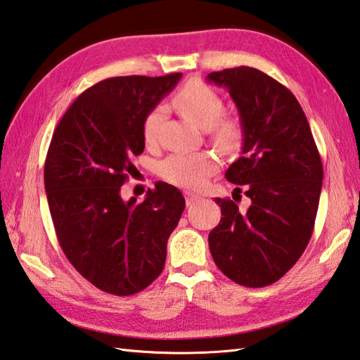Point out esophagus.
<instances>
[{"instance_id":"34e87169","label":"esophagus","mask_w":360,"mask_h":360,"mask_svg":"<svg viewBox=\"0 0 360 360\" xmlns=\"http://www.w3.org/2000/svg\"><path fill=\"white\" fill-rule=\"evenodd\" d=\"M200 200H201V196H198L195 193H190V192H186V202H187V205H192V204L198 202Z\"/></svg>"}]
</instances>
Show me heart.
Masks as SVG:
<instances>
[{
    "label": "heart",
    "mask_w": 360,
    "mask_h": 360,
    "mask_svg": "<svg viewBox=\"0 0 360 360\" xmlns=\"http://www.w3.org/2000/svg\"><path fill=\"white\" fill-rule=\"evenodd\" d=\"M173 103L182 116L201 128H209L212 142L227 153L240 150L244 141V127L238 117H224V98L202 82L192 80L176 93ZM164 119V106L151 108L142 120V137L147 145H155ZM218 170V159L210 153L182 155L174 153L159 165L160 178L173 186L201 187Z\"/></svg>",
    "instance_id": "heart-1"
}]
</instances>
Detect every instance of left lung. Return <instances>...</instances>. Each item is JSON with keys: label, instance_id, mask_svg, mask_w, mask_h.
<instances>
[{"label": "left lung", "instance_id": "1", "mask_svg": "<svg viewBox=\"0 0 360 360\" xmlns=\"http://www.w3.org/2000/svg\"><path fill=\"white\" fill-rule=\"evenodd\" d=\"M207 80L226 86L238 108L243 156L227 168L226 179L244 186L250 198L248 210H240L236 200L215 198L223 217L209 233L213 262L241 286H269L311 240L322 159L300 103L281 83L249 66L210 72Z\"/></svg>", "mask_w": 360, "mask_h": 360}]
</instances>
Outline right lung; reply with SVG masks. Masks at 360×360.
<instances>
[{"label":"right lung","mask_w":360,"mask_h":360,"mask_svg":"<svg viewBox=\"0 0 360 360\" xmlns=\"http://www.w3.org/2000/svg\"><path fill=\"white\" fill-rule=\"evenodd\" d=\"M181 75L98 82L75 98L52 134L44 188L57 240L75 271L103 292H141L164 269L184 196L158 182L142 202H125L120 187L136 170L131 159L145 148V114Z\"/></svg>","instance_id":"obj_1"}]
</instances>
